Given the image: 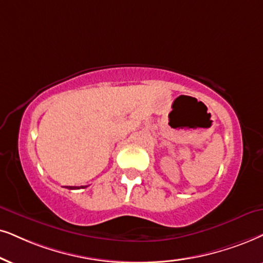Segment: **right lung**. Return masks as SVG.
<instances>
[{"label":"right lung","mask_w":263,"mask_h":263,"mask_svg":"<svg viewBox=\"0 0 263 263\" xmlns=\"http://www.w3.org/2000/svg\"><path fill=\"white\" fill-rule=\"evenodd\" d=\"M66 188H68V189H76V188H86V185H85V187H84V185H81V187H66Z\"/></svg>","instance_id":"right-lung-1"}]
</instances>
